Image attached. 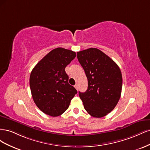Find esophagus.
I'll list each match as a JSON object with an SVG mask.
<instances>
[{
  "mask_svg": "<svg viewBox=\"0 0 150 150\" xmlns=\"http://www.w3.org/2000/svg\"><path fill=\"white\" fill-rule=\"evenodd\" d=\"M74 87H75V88L78 90V84H76L75 86H74Z\"/></svg>",
  "mask_w": 150,
  "mask_h": 150,
  "instance_id": "1",
  "label": "esophagus"
}]
</instances>
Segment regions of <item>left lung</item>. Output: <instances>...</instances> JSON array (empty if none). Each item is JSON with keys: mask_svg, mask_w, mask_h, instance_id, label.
Instances as JSON below:
<instances>
[{"mask_svg": "<svg viewBox=\"0 0 150 150\" xmlns=\"http://www.w3.org/2000/svg\"><path fill=\"white\" fill-rule=\"evenodd\" d=\"M88 78V87L79 92L86 111L102 117L113 110L121 97L122 79L119 66L100 50L89 48L77 52Z\"/></svg>", "mask_w": 150, "mask_h": 150, "instance_id": "8db88e82", "label": "left lung"}]
</instances>
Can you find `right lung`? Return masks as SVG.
I'll use <instances>...</instances> for the list:
<instances>
[{
	"label": "right lung",
	"mask_w": 150,
	"mask_h": 150,
	"mask_svg": "<svg viewBox=\"0 0 150 150\" xmlns=\"http://www.w3.org/2000/svg\"><path fill=\"white\" fill-rule=\"evenodd\" d=\"M76 56L75 52L56 48L40 60L32 71L29 84L36 106L45 114L56 117L69 108L77 90L68 83L65 68Z\"/></svg>",
	"instance_id": "add662e5"
}]
</instances>
